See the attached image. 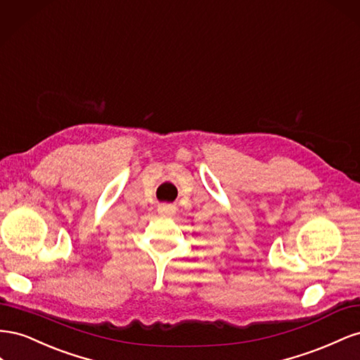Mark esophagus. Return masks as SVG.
Instances as JSON below:
<instances>
[{"instance_id": "obj_1", "label": "esophagus", "mask_w": 360, "mask_h": 360, "mask_svg": "<svg viewBox=\"0 0 360 360\" xmlns=\"http://www.w3.org/2000/svg\"><path fill=\"white\" fill-rule=\"evenodd\" d=\"M158 214L162 215V217H173L176 214V207L174 205H160Z\"/></svg>"}]
</instances>
